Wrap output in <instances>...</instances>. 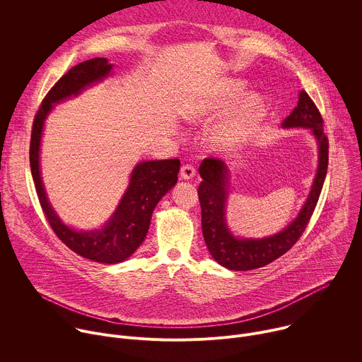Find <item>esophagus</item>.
I'll return each mask as SVG.
<instances>
[{
  "label": "esophagus",
  "mask_w": 362,
  "mask_h": 362,
  "mask_svg": "<svg viewBox=\"0 0 362 362\" xmlns=\"http://www.w3.org/2000/svg\"><path fill=\"white\" fill-rule=\"evenodd\" d=\"M196 175V169L192 166V165H183L182 169H180V177L187 180V179H192L193 176Z\"/></svg>",
  "instance_id": "obj_1"
}]
</instances>
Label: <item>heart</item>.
Masks as SVG:
<instances>
[{"label":"heart","instance_id":"obj_1","mask_svg":"<svg viewBox=\"0 0 362 362\" xmlns=\"http://www.w3.org/2000/svg\"><path fill=\"white\" fill-rule=\"evenodd\" d=\"M243 91L242 83L235 80H223L218 84L215 95L211 101V110H225L230 103ZM264 117V109L259 100L249 97L243 100L221 126L215 136V141L221 147H232L240 143Z\"/></svg>","mask_w":362,"mask_h":362}]
</instances>
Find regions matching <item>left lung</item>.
<instances>
[{
    "label": "left lung",
    "mask_w": 362,
    "mask_h": 362,
    "mask_svg": "<svg viewBox=\"0 0 362 362\" xmlns=\"http://www.w3.org/2000/svg\"><path fill=\"white\" fill-rule=\"evenodd\" d=\"M282 127L311 129L317 139L320 159L314 185L298 216L279 233L262 239H242L232 235L225 218L228 199V166L219 159H204L199 168V202L202 208L203 238L214 259L230 271L262 268L286 253L300 238L318 203L328 169V137L315 103L305 90L299 93L298 106L284 120Z\"/></svg>",
    "instance_id": "8db88e82"
}]
</instances>
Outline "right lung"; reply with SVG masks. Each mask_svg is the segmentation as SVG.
<instances>
[{
  "mask_svg": "<svg viewBox=\"0 0 362 362\" xmlns=\"http://www.w3.org/2000/svg\"><path fill=\"white\" fill-rule=\"evenodd\" d=\"M107 59H91L71 67L45 94L34 117L30 140V168L41 209L59 239L77 255L98 264H119L141 245L159 200L176 185L179 159L147 160L139 163L130 177L116 212L101 229L76 230L62 222L51 208L40 175V144L44 122L56 103L80 94L88 86L110 74Z\"/></svg>",
  "mask_w": 362,
  "mask_h": 362,
  "instance_id": "obj_1",
  "label": "right lung"
}]
</instances>
